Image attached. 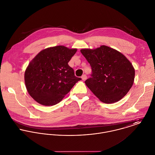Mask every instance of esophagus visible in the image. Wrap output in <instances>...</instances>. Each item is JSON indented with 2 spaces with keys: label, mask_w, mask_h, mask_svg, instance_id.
<instances>
[{
  "label": "esophagus",
  "mask_w": 155,
  "mask_h": 155,
  "mask_svg": "<svg viewBox=\"0 0 155 155\" xmlns=\"http://www.w3.org/2000/svg\"><path fill=\"white\" fill-rule=\"evenodd\" d=\"M81 78H82V79L83 81H85V80L87 79V76L86 74H83V75L82 76Z\"/></svg>",
  "instance_id": "34e87169"
}]
</instances>
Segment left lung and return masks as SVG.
<instances>
[{
  "instance_id": "1",
  "label": "left lung",
  "mask_w": 155,
  "mask_h": 155,
  "mask_svg": "<svg viewBox=\"0 0 155 155\" xmlns=\"http://www.w3.org/2000/svg\"><path fill=\"white\" fill-rule=\"evenodd\" d=\"M81 52L92 69L91 78L85 82L89 89L106 104L121 100L134 81L135 70L131 62L120 52L105 45Z\"/></svg>"
}]
</instances>
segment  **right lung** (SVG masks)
<instances>
[{"label":"right lung","mask_w":155,"mask_h":155,"mask_svg":"<svg viewBox=\"0 0 155 155\" xmlns=\"http://www.w3.org/2000/svg\"><path fill=\"white\" fill-rule=\"evenodd\" d=\"M76 51L64 46L50 47L30 61L24 81L28 94L36 101L46 106L57 104L81 80L68 64Z\"/></svg>","instance_id":"add662e5"}]
</instances>
